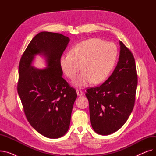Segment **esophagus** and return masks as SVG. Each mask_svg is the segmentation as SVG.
<instances>
[{
	"label": "esophagus",
	"mask_w": 156,
	"mask_h": 156,
	"mask_svg": "<svg viewBox=\"0 0 156 156\" xmlns=\"http://www.w3.org/2000/svg\"><path fill=\"white\" fill-rule=\"evenodd\" d=\"M76 93H77V95L78 96H81L83 95V92L81 90H76Z\"/></svg>",
	"instance_id": "1"
}]
</instances>
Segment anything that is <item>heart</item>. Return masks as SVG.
Listing matches in <instances>:
<instances>
[{"label": "heart", "mask_w": 156, "mask_h": 156, "mask_svg": "<svg viewBox=\"0 0 156 156\" xmlns=\"http://www.w3.org/2000/svg\"><path fill=\"white\" fill-rule=\"evenodd\" d=\"M117 47L112 42L92 38L74 46L70 54L60 57V66L67 77L75 78L83 68L84 71L73 81V85L84 87L92 81L99 84L107 79L115 65Z\"/></svg>", "instance_id": "b5f03b06"}]
</instances>
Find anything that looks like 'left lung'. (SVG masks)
Listing matches in <instances>:
<instances>
[{"label":"left lung","instance_id":"1","mask_svg":"<svg viewBox=\"0 0 156 156\" xmlns=\"http://www.w3.org/2000/svg\"><path fill=\"white\" fill-rule=\"evenodd\" d=\"M120 51L116 67L99 87L87 90L90 118L95 132L108 135L126 122L135 104L137 75L134 57L119 41Z\"/></svg>","mask_w":156,"mask_h":156}]
</instances>
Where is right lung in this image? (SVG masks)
Returning a JSON list of instances; mask_svg holds the SVG:
<instances>
[{
    "mask_svg": "<svg viewBox=\"0 0 156 156\" xmlns=\"http://www.w3.org/2000/svg\"><path fill=\"white\" fill-rule=\"evenodd\" d=\"M70 39L57 33L42 31L31 40L19 65L18 92L26 117L36 131L49 138H58L68 131L77 94L62 78L59 60ZM47 67L32 66L37 55Z\"/></svg>",
    "mask_w": 156,
    "mask_h": 156,
    "instance_id": "obj_1",
    "label": "right lung"
}]
</instances>
